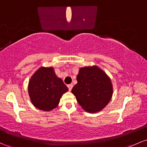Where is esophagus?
<instances>
[{
	"instance_id": "obj_1",
	"label": "esophagus",
	"mask_w": 147,
	"mask_h": 147,
	"mask_svg": "<svg viewBox=\"0 0 147 147\" xmlns=\"http://www.w3.org/2000/svg\"><path fill=\"white\" fill-rule=\"evenodd\" d=\"M67 87H68L69 90H70V91H71V90H72V87H73V84H68V85H67Z\"/></svg>"
}]
</instances>
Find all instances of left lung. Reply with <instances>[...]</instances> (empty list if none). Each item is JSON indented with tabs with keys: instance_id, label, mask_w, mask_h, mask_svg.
Returning <instances> with one entry per match:
<instances>
[{
	"instance_id": "obj_1",
	"label": "left lung",
	"mask_w": 147,
	"mask_h": 147,
	"mask_svg": "<svg viewBox=\"0 0 147 147\" xmlns=\"http://www.w3.org/2000/svg\"><path fill=\"white\" fill-rule=\"evenodd\" d=\"M72 93L86 112L95 113L107 106L113 94L112 82L97 66L81 67Z\"/></svg>"
}]
</instances>
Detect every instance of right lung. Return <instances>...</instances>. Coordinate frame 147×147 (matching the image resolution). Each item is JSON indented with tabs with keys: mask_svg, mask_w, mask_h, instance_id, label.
Here are the masks:
<instances>
[{
	"mask_svg": "<svg viewBox=\"0 0 147 147\" xmlns=\"http://www.w3.org/2000/svg\"><path fill=\"white\" fill-rule=\"evenodd\" d=\"M28 94L33 105L43 111L56 108L68 88L54 72L52 67H41L33 74L28 83Z\"/></svg>",
	"mask_w": 147,
	"mask_h": 147,
	"instance_id": "right-lung-1",
	"label": "right lung"
}]
</instances>
